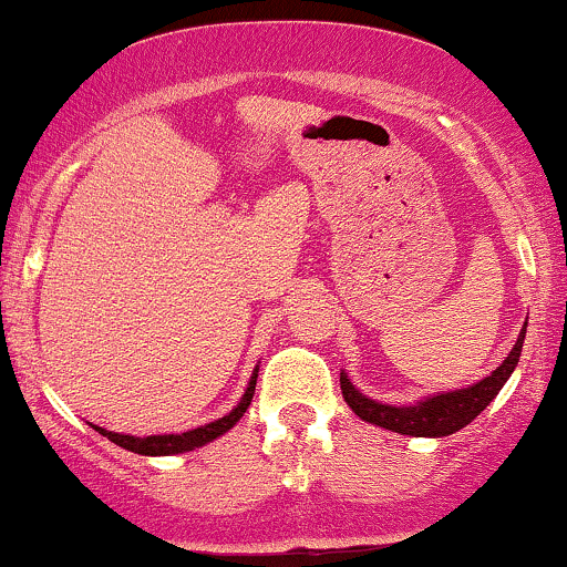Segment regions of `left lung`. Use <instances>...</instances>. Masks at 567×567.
Listing matches in <instances>:
<instances>
[{
	"mask_svg": "<svg viewBox=\"0 0 567 567\" xmlns=\"http://www.w3.org/2000/svg\"><path fill=\"white\" fill-rule=\"evenodd\" d=\"M523 340L525 327L520 336H517L513 351L507 353V359L488 378H483L481 383L460 388V391L427 395V399H422L412 406L380 404V401L367 399L364 393H359L353 388L346 372H340V391H343L346 404L364 422H372V425H380L385 431L401 435H414V439H441V435H452L470 425L496 399V393L502 391V385L507 383L509 374L515 372L517 361H520Z\"/></svg>",
	"mask_w": 567,
	"mask_h": 567,
	"instance_id": "8db88e82",
	"label": "left lung"
}]
</instances>
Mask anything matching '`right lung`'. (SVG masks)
<instances>
[{
    "instance_id": "add662e5",
    "label": "right lung",
    "mask_w": 567,
    "mask_h": 567,
    "mask_svg": "<svg viewBox=\"0 0 567 567\" xmlns=\"http://www.w3.org/2000/svg\"><path fill=\"white\" fill-rule=\"evenodd\" d=\"M256 378H258V367L254 372V378H250L248 388H245V395L240 399V404L231 409L229 414H224L221 420L216 422H208V425H200L195 427V431H187V433H168V435H145V439H140V435H124V433H113V431H105V427H97L92 425L94 431L100 435H105L107 441H113L115 446L121 449H128V452L134 454H145V456H172V454H184V452H193V449H200L210 443L218 435H224L229 431V427H235L240 417L245 414V409L250 406V401H254V393H256Z\"/></svg>"
}]
</instances>
